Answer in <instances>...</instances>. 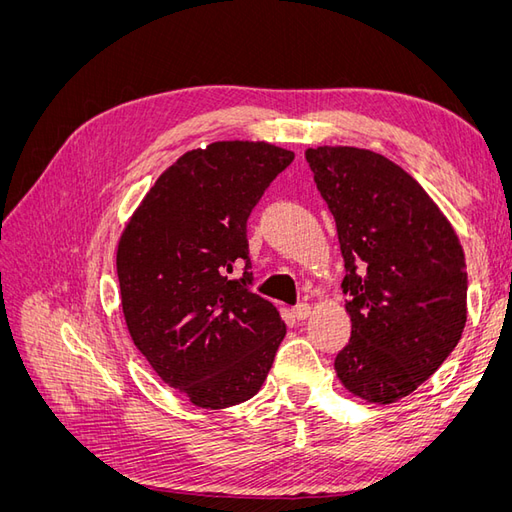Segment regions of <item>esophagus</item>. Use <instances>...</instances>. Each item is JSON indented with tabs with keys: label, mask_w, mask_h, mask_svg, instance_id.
Returning a JSON list of instances; mask_svg holds the SVG:
<instances>
[{
	"label": "esophagus",
	"mask_w": 512,
	"mask_h": 512,
	"mask_svg": "<svg viewBox=\"0 0 512 512\" xmlns=\"http://www.w3.org/2000/svg\"><path fill=\"white\" fill-rule=\"evenodd\" d=\"M292 314L297 320H305L309 314H312V307H309V303H299L292 307Z\"/></svg>",
	"instance_id": "34e87169"
}]
</instances>
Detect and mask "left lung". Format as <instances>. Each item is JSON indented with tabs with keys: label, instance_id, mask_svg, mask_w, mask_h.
<instances>
[{
	"label": "left lung",
	"instance_id": "obj_1",
	"mask_svg": "<svg viewBox=\"0 0 512 512\" xmlns=\"http://www.w3.org/2000/svg\"><path fill=\"white\" fill-rule=\"evenodd\" d=\"M305 158L335 218L352 320L335 371L374 404L412 393L466 324L468 273L453 226L404 168L369 149L318 147Z\"/></svg>",
	"mask_w": 512,
	"mask_h": 512
}]
</instances>
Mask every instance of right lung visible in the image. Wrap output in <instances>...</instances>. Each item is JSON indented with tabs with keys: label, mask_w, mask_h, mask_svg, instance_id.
I'll return each mask as SVG.
<instances>
[{
	"label": "right lung",
	"mask_w": 512,
	"mask_h": 512,
	"mask_svg": "<svg viewBox=\"0 0 512 512\" xmlns=\"http://www.w3.org/2000/svg\"><path fill=\"white\" fill-rule=\"evenodd\" d=\"M294 160L269 143L192 149L153 183L117 250L121 307L153 371L200 408L254 397L286 335L252 290L247 218ZM241 266L244 275L229 273Z\"/></svg>",
	"instance_id": "1"
}]
</instances>
